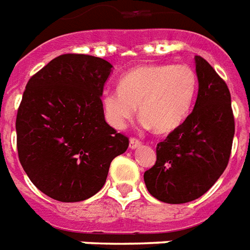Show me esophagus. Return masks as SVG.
Returning <instances> with one entry per match:
<instances>
[{
  "label": "esophagus",
  "mask_w": 250,
  "mask_h": 250,
  "mask_svg": "<svg viewBox=\"0 0 250 250\" xmlns=\"http://www.w3.org/2000/svg\"><path fill=\"white\" fill-rule=\"evenodd\" d=\"M140 145H141V141H140L139 139L132 137V139L129 140V148H130V149H136V148H139Z\"/></svg>",
  "instance_id": "1"
}]
</instances>
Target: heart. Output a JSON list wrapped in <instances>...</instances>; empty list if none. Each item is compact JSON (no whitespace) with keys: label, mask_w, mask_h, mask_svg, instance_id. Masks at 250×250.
<instances>
[{"label":"heart","mask_w":250,"mask_h":250,"mask_svg":"<svg viewBox=\"0 0 250 250\" xmlns=\"http://www.w3.org/2000/svg\"><path fill=\"white\" fill-rule=\"evenodd\" d=\"M196 90L198 75L190 65H140L121 78L118 90L104 94L102 106L113 128H125L139 105L145 124L167 134L187 120Z\"/></svg>","instance_id":"b5f03b06"}]
</instances>
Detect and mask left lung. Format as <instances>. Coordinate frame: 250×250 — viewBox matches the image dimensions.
I'll return each instance as SVG.
<instances>
[{
  "mask_svg": "<svg viewBox=\"0 0 250 250\" xmlns=\"http://www.w3.org/2000/svg\"><path fill=\"white\" fill-rule=\"evenodd\" d=\"M198 97L194 110L156 146V163L144 173L152 196L186 203L210 190L229 163L234 116L228 84L202 56H195Z\"/></svg>",
  "mask_w": 250,
  "mask_h": 250,
  "instance_id": "left-lung-1",
  "label": "left lung"
}]
</instances>
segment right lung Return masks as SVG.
<instances>
[{"instance_id": "1", "label": "right lung", "mask_w": 250, "mask_h": 250, "mask_svg": "<svg viewBox=\"0 0 250 250\" xmlns=\"http://www.w3.org/2000/svg\"><path fill=\"white\" fill-rule=\"evenodd\" d=\"M113 65L60 55L26 83L17 110L19 159L31 182L59 202H81L104 187L129 140L105 121L102 93Z\"/></svg>"}]
</instances>
